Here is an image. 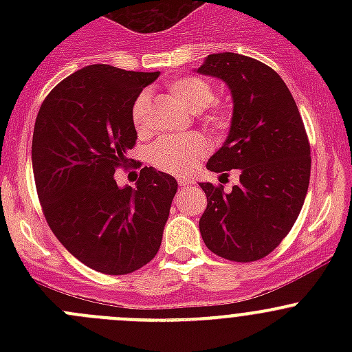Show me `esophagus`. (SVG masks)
Masks as SVG:
<instances>
[{"label": "esophagus", "mask_w": 352, "mask_h": 352, "mask_svg": "<svg viewBox=\"0 0 352 352\" xmlns=\"http://www.w3.org/2000/svg\"><path fill=\"white\" fill-rule=\"evenodd\" d=\"M190 184H192V180H190V179H179V186L180 187H187V186H190Z\"/></svg>", "instance_id": "1"}]
</instances>
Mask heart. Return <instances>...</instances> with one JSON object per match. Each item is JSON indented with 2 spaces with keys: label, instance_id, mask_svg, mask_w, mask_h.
I'll return each instance as SVG.
<instances>
[{
  "label": "heart",
  "instance_id": "1",
  "mask_svg": "<svg viewBox=\"0 0 352 352\" xmlns=\"http://www.w3.org/2000/svg\"><path fill=\"white\" fill-rule=\"evenodd\" d=\"M170 95L189 112L208 107L214 98L211 85L199 76H182L172 80L168 85ZM150 95L140 94L131 107V120L140 134L148 133V113H150ZM225 113L211 110L204 116V120L212 129L225 124ZM209 151V144L201 134H189L186 138H162L148 151L151 165L172 175H184L194 168V165Z\"/></svg>",
  "mask_w": 352,
  "mask_h": 352
}]
</instances>
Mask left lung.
Segmentation results:
<instances>
[{"label":"left lung","mask_w":352,"mask_h":352,"mask_svg":"<svg viewBox=\"0 0 352 352\" xmlns=\"http://www.w3.org/2000/svg\"><path fill=\"white\" fill-rule=\"evenodd\" d=\"M199 74L230 88L233 116L228 138L208 170H239L230 192L201 182L208 208L199 219L206 247L235 262L271 254L289 233L310 182V144L293 95L272 67L235 52L209 54Z\"/></svg>","instance_id":"left-lung-1"}]
</instances>
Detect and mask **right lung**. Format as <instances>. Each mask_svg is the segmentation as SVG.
Here are the masks:
<instances>
[{"label":"right lung","instance_id":"1","mask_svg":"<svg viewBox=\"0 0 352 352\" xmlns=\"http://www.w3.org/2000/svg\"><path fill=\"white\" fill-rule=\"evenodd\" d=\"M158 76L85 66L52 88L35 119L32 166L45 219L71 255L104 274L155 257L179 187L153 166L141 168L136 187L113 179L136 143L133 102Z\"/></svg>","mask_w":352,"mask_h":352}]
</instances>
